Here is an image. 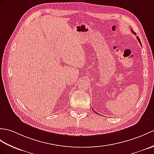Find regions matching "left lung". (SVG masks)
I'll list each match as a JSON object with an SVG mask.
<instances>
[{
	"instance_id": "1",
	"label": "left lung",
	"mask_w": 154,
	"mask_h": 154,
	"mask_svg": "<svg viewBox=\"0 0 154 154\" xmlns=\"http://www.w3.org/2000/svg\"><path fill=\"white\" fill-rule=\"evenodd\" d=\"M132 32H133V33H134L135 34V33H134V31H133V30H132ZM137 39H138V41H139V42H140V45H142V44H141V42H140V38H138V37H137ZM94 112H95V111H94ZM97 113V114H98V113Z\"/></svg>"
}]
</instances>
